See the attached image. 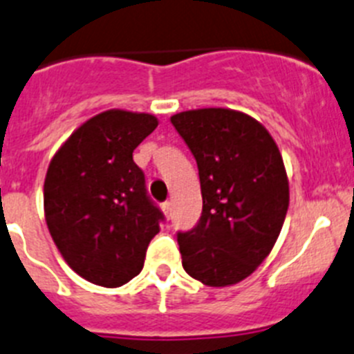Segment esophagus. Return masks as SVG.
Instances as JSON below:
<instances>
[{"mask_svg": "<svg viewBox=\"0 0 354 354\" xmlns=\"http://www.w3.org/2000/svg\"><path fill=\"white\" fill-rule=\"evenodd\" d=\"M162 211H164V216L169 220L171 214H173V206H171V203H164L162 204Z\"/></svg>", "mask_w": 354, "mask_h": 354, "instance_id": "1", "label": "esophagus"}]
</instances>
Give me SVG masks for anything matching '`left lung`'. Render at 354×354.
<instances>
[{"label": "left lung", "mask_w": 354, "mask_h": 354, "mask_svg": "<svg viewBox=\"0 0 354 354\" xmlns=\"http://www.w3.org/2000/svg\"><path fill=\"white\" fill-rule=\"evenodd\" d=\"M199 169L203 214L178 234L188 276L230 286L252 276L272 252L290 204L285 162L257 118L230 108H201L171 117Z\"/></svg>", "instance_id": "8db88e82"}]
</instances>
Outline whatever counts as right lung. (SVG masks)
Wrapping results in <instances>:
<instances>
[{
	"mask_svg": "<svg viewBox=\"0 0 354 354\" xmlns=\"http://www.w3.org/2000/svg\"><path fill=\"white\" fill-rule=\"evenodd\" d=\"M155 115L106 110L73 131L48 164L43 211L55 246L78 276L118 288L141 272L162 213L132 151Z\"/></svg>",
	"mask_w": 354,
	"mask_h": 354,
	"instance_id": "add662e5",
	"label": "right lung"
}]
</instances>
